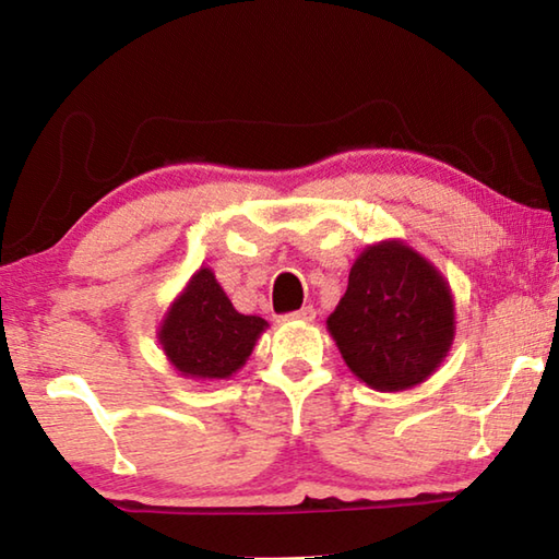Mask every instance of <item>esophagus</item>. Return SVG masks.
Returning a JSON list of instances; mask_svg holds the SVG:
<instances>
[{
  "label": "esophagus",
  "instance_id": "obj_1",
  "mask_svg": "<svg viewBox=\"0 0 559 559\" xmlns=\"http://www.w3.org/2000/svg\"><path fill=\"white\" fill-rule=\"evenodd\" d=\"M313 318H316L313 306H302L298 310H293V313L283 316V320H313Z\"/></svg>",
  "mask_w": 559,
  "mask_h": 559
}]
</instances>
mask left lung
<instances>
[{"label": "left lung", "instance_id": "1", "mask_svg": "<svg viewBox=\"0 0 559 559\" xmlns=\"http://www.w3.org/2000/svg\"><path fill=\"white\" fill-rule=\"evenodd\" d=\"M340 355L359 380L400 392L427 380L453 340L447 281L404 243L370 246L328 318Z\"/></svg>", "mask_w": 559, "mask_h": 559}]
</instances>
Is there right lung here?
<instances>
[{"label":"right lung","mask_w":559,"mask_h":559,"mask_svg":"<svg viewBox=\"0 0 559 559\" xmlns=\"http://www.w3.org/2000/svg\"><path fill=\"white\" fill-rule=\"evenodd\" d=\"M266 328L259 316H241L210 269L197 271L167 313L159 343L179 372L197 380H226L246 362Z\"/></svg>","instance_id":"obj_1"}]
</instances>
